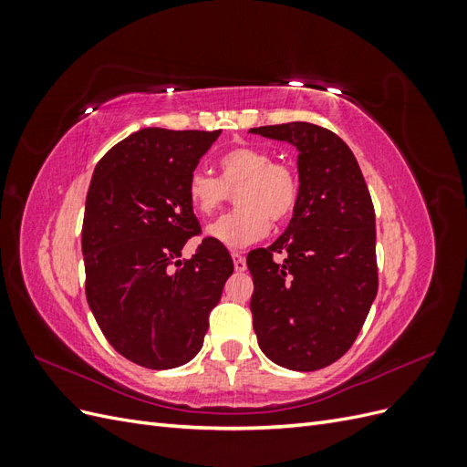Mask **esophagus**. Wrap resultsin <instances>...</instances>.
Listing matches in <instances>:
<instances>
[{"label":"esophagus","mask_w":467,"mask_h":467,"mask_svg":"<svg viewBox=\"0 0 467 467\" xmlns=\"http://www.w3.org/2000/svg\"><path fill=\"white\" fill-rule=\"evenodd\" d=\"M232 259H234V268H235V273H244L245 268H247V263H245V257L242 255V253L234 251V253H232Z\"/></svg>","instance_id":"esophagus-1"}]
</instances>
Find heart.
I'll list each match as a JSON object with an SVG mask.
<instances>
[{
  "instance_id": "b5f03b06",
  "label": "heart",
  "mask_w": 467,
  "mask_h": 467,
  "mask_svg": "<svg viewBox=\"0 0 467 467\" xmlns=\"http://www.w3.org/2000/svg\"><path fill=\"white\" fill-rule=\"evenodd\" d=\"M220 179L192 171L187 179V199L202 218L214 216L235 192V208L208 228V237L228 247H245L285 223L300 199V179L294 167L273 161L259 148H234L220 158Z\"/></svg>"
}]
</instances>
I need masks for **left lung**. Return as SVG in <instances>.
<instances>
[{
	"instance_id": "8db88e82",
	"label": "left lung",
	"mask_w": 467,
	"mask_h": 467,
	"mask_svg": "<svg viewBox=\"0 0 467 467\" xmlns=\"http://www.w3.org/2000/svg\"><path fill=\"white\" fill-rule=\"evenodd\" d=\"M249 132L298 150L300 199L286 232L253 249L251 314L261 350L273 362L314 372L357 341L378 292L376 214L350 148L312 122ZM275 252H285L282 264Z\"/></svg>"
}]
</instances>
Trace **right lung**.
Instances as JSON below:
<instances>
[{"instance_id":"right-lung-1","label":"right lung","mask_w":467,"mask_h":467,"mask_svg":"<svg viewBox=\"0 0 467 467\" xmlns=\"http://www.w3.org/2000/svg\"><path fill=\"white\" fill-rule=\"evenodd\" d=\"M220 130L144 129L97 163L81 249L86 296L110 347L134 364L167 370L201 350L210 312L234 273L228 249L201 235L187 179Z\"/></svg>"}]
</instances>
